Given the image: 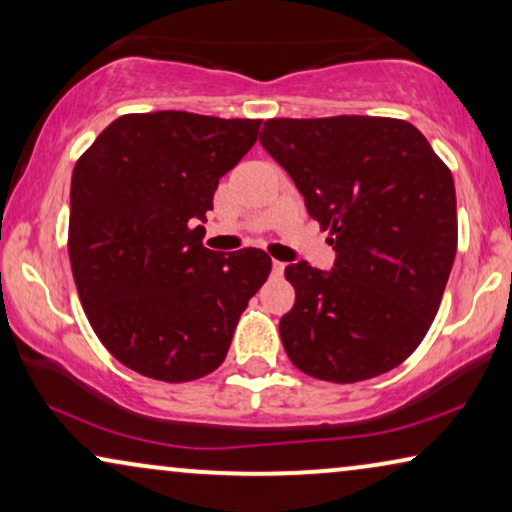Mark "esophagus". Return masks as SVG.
Wrapping results in <instances>:
<instances>
[{"label":"esophagus","mask_w":512,"mask_h":512,"mask_svg":"<svg viewBox=\"0 0 512 512\" xmlns=\"http://www.w3.org/2000/svg\"><path fill=\"white\" fill-rule=\"evenodd\" d=\"M284 268H286V265L282 261H272V272H275V275H282Z\"/></svg>","instance_id":"esophagus-1"}]
</instances>
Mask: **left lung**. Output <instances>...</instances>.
<instances>
[{
    "mask_svg": "<svg viewBox=\"0 0 512 512\" xmlns=\"http://www.w3.org/2000/svg\"><path fill=\"white\" fill-rule=\"evenodd\" d=\"M261 144L333 233L331 270H284L296 303L279 335L293 366L340 384L396 368L429 331L457 254L450 170L398 118H272Z\"/></svg>",
    "mask_w": 512,
    "mask_h": 512,
    "instance_id": "obj_1",
    "label": "left lung"
}]
</instances>
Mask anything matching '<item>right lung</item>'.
I'll list each match as a JSON object with an SVG mask.
<instances>
[{"label": "right lung", "instance_id": "add662e5", "mask_svg": "<svg viewBox=\"0 0 512 512\" xmlns=\"http://www.w3.org/2000/svg\"><path fill=\"white\" fill-rule=\"evenodd\" d=\"M261 121L188 111L128 114L83 153L69 191V261L86 317L123 366L188 382L223 363L270 275L261 249L202 247L223 174Z\"/></svg>", "mask_w": 512, "mask_h": 512}]
</instances>
